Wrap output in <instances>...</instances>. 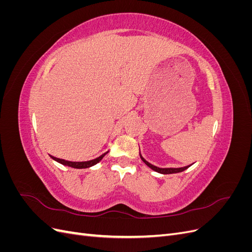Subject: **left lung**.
<instances>
[{
	"label": "left lung",
	"mask_w": 252,
	"mask_h": 252,
	"mask_svg": "<svg viewBox=\"0 0 252 252\" xmlns=\"http://www.w3.org/2000/svg\"><path fill=\"white\" fill-rule=\"evenodd\" d=\"M140 157H141V158H142V161H143L145 164H146L148 167H150V168H151L152 170H155V171H157V172H158V173H162V174H170V173L182 172V171L186 170L187 168H189L190 166H191V165H188V166H185V167H180V168H159V167H157V166H155V165L150 164L149 162H147L146 159H145V158L141 156V154H140Z\"/></svg>",
	"instance_id": "8db88e82"
}]
</instances>
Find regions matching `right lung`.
I'll list each match as a JSON object with an SVG mask.
<instances>
[{
	"label": "right lung",
	"instance_id": "right-lung-1",
	"mask_svg": "<svg viewBox=\"0 0 252 252\" xmlns=\"http://www.w3.org/2000/svg\"><path fill=\"white\" fill-rule=\"evenodd\" d=\"M108 152V151H107ZM107 152H105V154H103L102 156H100L98 158H94V159H91V161H86V162H70V161H65V159H62V158H55V157H51L55 161H57L58 163H61L62 165H65V166H69V167H72V168H78V169H83V168H89V167L94 166L95 164H97L98 162L101 161V159L105 157V155H107Z\"/></svg>",
	"mask_w": 252,
	"mask_h": 252
}]
</instances>
